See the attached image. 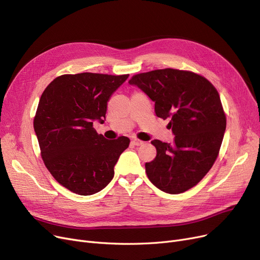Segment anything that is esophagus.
<instances>
[{
  "label": "esophagus",
  "mask_w": 260,
  "mask_h": 260,
  "mask_svg": "<svg viewBox=\"0 0 260 260\" xmlns=\"http://www.w3.org/2000/svg\"><path fill=\"white\" fill-rule=\"evenodd\" d=\"M132 144H133V145H136V146H139V145L144 144V142L141 141V140H138V139H134V140L132 141Z\"/></svg>",
  "instance_id": "1"
}]
</instances>
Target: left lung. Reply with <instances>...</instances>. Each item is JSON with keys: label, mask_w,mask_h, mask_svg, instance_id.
Instances as JSON below:
<instances>
[{"label": "left lung", "mask_w": 260, "mask_h": 260, "mask_svg": "<svg viewBox=\"0 0 260 260\" xmlns=\"http://www.w3.org/2000/svg\"><path fill=\"white\" fill-rule=\"evenodd\" d=\"M128 83L155 103L157 117L169 120L174 142L153 140L156 158L145 172L156 187L180 194L196 185L213 167L226 126L220 97L212 83L192 72L157 70L134 76Z\"/></svg>", "instance_id": "left-lung-1"}]
</instances>
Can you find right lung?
I'll use <instances>...</instances> for the list:
<instances>
[{"instance_id": "add662e5", "label": "right lung", "mask_w": 260, "mask_h": 260, "mask_svg": "<svg viewBox=\"0 0 260 260\" xmlns=\"http://www.w3.org/2000/svg\"><path fill=\"white\" fill-rule=\"evenodd\" d=\"M127 78L63 75L41 95L34 120L41 156L53 178L73 193L95 194L114 178V168L129 139L107 140L92 124L104 122L109 99Z\"/></svg>"}]
</instances>
